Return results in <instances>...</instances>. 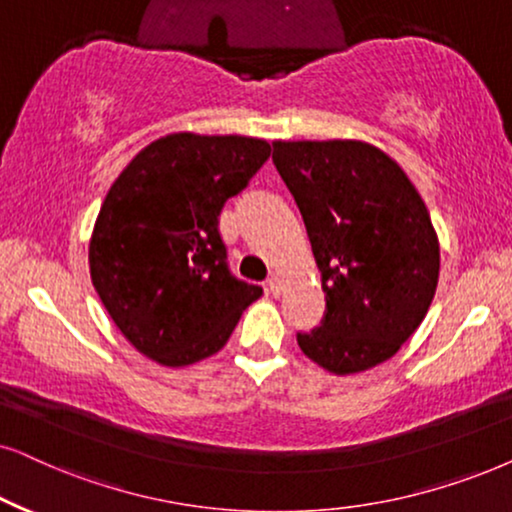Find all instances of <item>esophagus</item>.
<instances>
[{"mask_svg":"<svg viewBox=\"0 0 512 512\" xmlns=\"http://www.w3.org/2000/svg\"><path fill=\"white\" fill-rule=\"evenodd\" d=\"M268 289H270V294L272 296H277L282 291V282H280V277L277 275H270L268 277Z\"/></svg>","mask_w":512,"mask_h":512,"instance_id":"34e87169","label":"esophagus"}]
</instances>
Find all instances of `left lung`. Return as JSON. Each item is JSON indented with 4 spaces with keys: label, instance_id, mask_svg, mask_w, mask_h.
Instances as JSON below:
<instances>
[{
    "label": "left lung",
    "instance_id": "left-lung-1",
    "mask_svg": "<svg viewBox=\"0 0 512 512\" xmlns=\"http://www.w3.org/2000/svg\"><path fill=\"white\" fill-rule=\"evenodd\" d=\"M272 162L296 199L327 310L298 331L331 374L386 362L418 329L440 277L430 214L395 159L362 141H277Z\"/></svg>",
    "mask_w": 512,
    "mask_h": 512
}]
</instances>
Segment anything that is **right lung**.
Here are the masks:
<instances>
[{"instance_id": "add662e5", "label": "right lung", "mask_w": 512, "mask_h": 512, "mask_svg": "<svg viewBox=\"0 0 512 512\" xmlns=\"http://www.w3.org/2000/svg\"><path fill=\"white\" fill-rule=\"evenodd\" d=\"M268 157L261 138L171 134L112 183L89 244L91 282L138 353L164 367L204 360L263 294L230 272L218 216Z\"/></svg>"}]
</instances>
